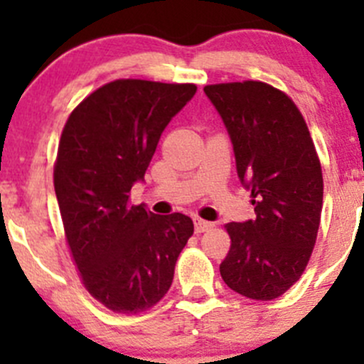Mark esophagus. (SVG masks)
I'll list each match as a JSON object with an SVG mask.
<instances>
[{
	"mask_svg": "<svg viewBox=\"0 0 364 364\" xmlns=\"http://www.w3.org/2000/svg\"><path fill=\"white\" fill-rule=\"evenodd\" d=\"M193 225H196V232L200 234V232H208V230H211L213 227H215V223L205 222V220H200V218H196Z\"/></svg>",
	"mask_w": 364,
	"mask_h": 364,
	"instance_id": "obj_1",
	"label": "esophagus"
}]
</instances>
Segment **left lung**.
Instances as JSON below:
<instances>
[{"label":"left lung","mask_w":364,"mask_h":364,"mask_svg":"<svg viewBox=\"0 0 364 364\" xmlns=\"http://www.w3.org/2000/svg\"><path fill=\"white\" fill-rule=\"evenodd\" d=\"M204 93L225 123L237 176L255 218L227 223L230 248L220 274L257 301L277 299L303 274L322 213L321 160L291 97L260 80L209 84Z\"/></svg>","instance_id":"left-lung-1"}]
</instances>
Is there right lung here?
I'll use <instances>...</instances> for the list:
<instances>
[{
  "label": "right lung",
  "instance_id": "1",
  "mask_svg": "<svg viewBox=\"0 0 364 364\" xmlns=\"http://www.w3.org/2000/svg\"><path fill=\"white\" fill-rule=\"evenodd\" d=\"M196 84L117 79L87 95L65 123L54 190L86 291L116 314H141L167 294L193 222L130 204L168 121Z\"/></svg>",
  "mask_w": 364,
  "mask_h": 364
}]
</instances>
